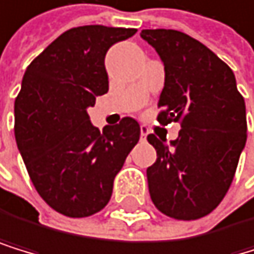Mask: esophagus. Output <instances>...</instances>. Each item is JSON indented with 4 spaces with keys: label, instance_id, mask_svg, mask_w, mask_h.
<instances>
[{
    "label": "esophagus",
    "instance_id": "esophagus-1",
    "mask_svg": "<svg viewBox=\"0 0 254 254\" xmlns=\"http://www.w3.org/2000/svg\"><path fill=\"white\" fill-rule=\"evenodd\" d=\"M141 139H146V136L149 135V127H146V126H141Z\"/></svg>",
    "mask_w": 254,
    "mask_h": 254
}]
</instances>
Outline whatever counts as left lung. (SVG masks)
I'll list each match as a JSON object with an SVG mask.
<instances>
[{
    "instance_id": "8db88e82",
    "label": "left lung",
    "mask_w": 254,
    "mask_h": 254,
    "mask_svg": "<svg viewBox=\"0 0 254 254\" xmlns=\"http://www.w3.org/2000/svg\"><path fill=\"white\" fill-rule=\"evenodd\" d=\"M165 65L158 122H179V136L149 135L157 160L149 166L151 199L162 214L196 220L214 210L234 179L247 141L245 102L229 65L181 31L143 29Z\"/></svg>"
}]
</instances>
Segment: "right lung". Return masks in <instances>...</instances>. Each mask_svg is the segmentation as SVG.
Instances as JSON below:
<instances>
[{
  "mask_svg": "<svg viewBox=\"0 0 254 254\" xmlns=\"http://www.w3.org/2000/svg\"><path fill=\"white\" fill-rule=\"evenodd\" d=\"M133 28L88 25L53 40L23 75L15 99V139L37 193L56 212L81 218L108 204L113 182L139 139L124 118L103 132L88 108L108 92L105 55Z\"/></svg>",
  "mask_w": 254,
  "mask_h": 254,
  "instance_id": "1",
  "label": "right lung"
}]
</instances>
